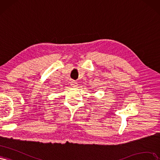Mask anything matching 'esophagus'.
<instances>
[{
	"instance_id": "1",
	"label": "esophagus",
	"mask_w": 160,
	"mask_h": 160,
	"mask_svg": "<svg viewBox=\"0 0 160 160\" xmlns=\"http://www.w3.org/2000/svg\"><path fill=\"white\" fill-rule=\"evenodd\" d=\"M70 85L72 88H76L77 86H78V84H77V82L74 80H72L70 82Z\"/></svg>"
}]
</instances>
